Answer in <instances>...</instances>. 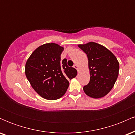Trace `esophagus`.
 <instances>
[{
  "label": "esophagus",
  "instance_id": "esophagus-1",
  "mask_svg": "<svg viewBox=\"0 0 135 135\" xmlns=\"http://www.w3.org/2000/svg\"><path fill=\"white\" fill-rule=\"evenodd\" d=\"M74 68H75V69H77V71H79V66L77 65H74Z\"/></svg>",
  "mask_w": 135,
  "mask_h": 135
}]
</instances>
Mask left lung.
Masks as SVG:
<instances>
[{"label": "left lung", "mask_w": 135, "mask_h": 135, "mask_svg": "<svg viewBox=\"0 0 135 135\" xmlns=\"http://www.w3.org/2000/svg\"><path fill=\"white\" fill-rule=\"evenodd\" d=\"M87 55L90 80L83 88L84 93L93 98L107 95L115 84L119 75V63L107 48L94 42L79 44Z\"/></svg>", "instance_id": "8db88e82"}]
</instances>
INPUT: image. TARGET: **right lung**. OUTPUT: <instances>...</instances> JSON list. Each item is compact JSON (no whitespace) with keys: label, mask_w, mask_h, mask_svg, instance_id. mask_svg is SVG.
I'll return each mask as SVG.
<instances>
[{"label":"right lung","mask_w":135,"mask_h":135,"mask_svg":"<svg viewBox=\"0 0 135 135\" xmlns=\"http://www.w3.org/2000/svg\"><path fill=\"white\" fill-rule=\"evenodd\" d=\"M64 48L55 43L40 46L32 52L25 65V75L33 89L41 97L55 100L64 95L68 80L76 77L77 70L69 67L66 59L61 61Z\"/></svg>","instance_id":"right-lung-1"}]
</instances>
